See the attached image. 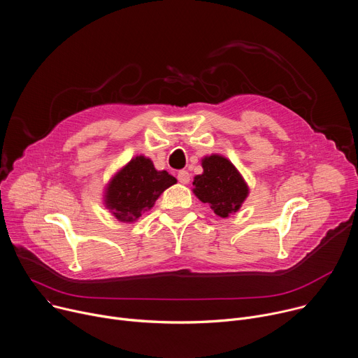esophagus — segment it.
<instances>
[{
  "label": "esophagus",
  "instance_id": "esophagus-1",
  "mask_svg": "<svg viewBox=\"0 0 358 358\" xmlns=\"http://www.w3.org/2000/svg\"><path fill=\"white\" fill-rule=\"evenodd\" d=\"M178 180L180 182V183H183V185H186V183H189L190 182V175H189V172L187 171H179L178 172Z\"/></svg>",
  "mask_w": 358,
  "mask_h": 358
}]
</instances>
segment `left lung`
Listing matches in <instances>:
<instances>
[{"mask_svg":"<svg viewBox=\"0 0 358 358\" xmlns=\"http://www.w3.org/2000/svg\"><path fill=\"white\" fill-rule=\"evenodd\" d=\"M203 173L193 180V192L220 217L237 212L249 193L241 173L226 157L212 155L202 161Z\"/></svg>","mask_w":358,"mask_h":358,"instance_id":"8db88e82","label":"left lung"}]
</instances>
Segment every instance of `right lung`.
Here are the masks:
<instances>
[{
	"mask_svg": "<svg viewBox=\"0 0 358 358\" xmlns=\"http://www.w3.org/2000/svg\"><path fill=\"white\" fill-rule=\"evenodd\" d=\"M176 179L166 171L157 172L152 161L136 156L119 172L106 189V206L121 222L136 220L142 212L150 209L153 202Z\"/></svg>",
	"mask_w": 358,
	"mask_h": 358,
	"instance_id": "obj_1",
	"label": "right lung"
}]
</instances>
